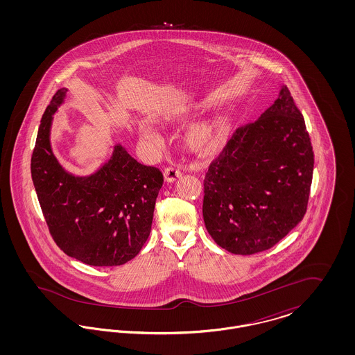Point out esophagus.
I'll use <instances>...</instances> for the list:
<instances>
[{"label":"esophagus","mask_w":355,"mask_h":355,"mask_svg":"<svg viewBox=\"0 0 355 355\" xmlns=\"http://www.w3.org/2000/svg\"><path fill=\"white\" fill-rule=\"evenodd\" d=\"M181 175H182V171L177 168H173V166H169L164 170V177L168 182H175Z\"/></svg>","instance_id":"34e87169"}]
</instances>
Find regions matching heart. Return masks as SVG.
<instances>
[{
  "mask_svg": "<svg viewBox=\"0 0 355 355\" xmlns=\"http://www.w3.org/2000/svg\"><path fill=\"white\" fill-rule=\"evenodd\" d=\"M185 114V112L173 110L170 113H166L164 116V119L168 122H175V121L184 119ZM139 133L144 138H146L149 141H155L158 138L157 132L148 123L139 125ZM222 135H223V123L220 119H205V121L194 123L193 126H190L186 130L185 135H184V144L190 152H209L218 144Z\"/></svg>",
  "mask_w": 355,
  "mask_h": 355,
  "instance_id": "heart-1",
  "label": "heart"
}]
</instances>
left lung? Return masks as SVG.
<instances>
[{
	"mask_svg": "<svg viewBox=\"0 0 355 355\" xmlns=\"http://www.w3.org/2000/svg\"><path fill=\"white\" fill-rule=\"evenodd\" d=\"M314 153L290 90L238 128L205 175L203 220L222 249L269 250L304 220Z\"/></svg>",
	"mask_w": 355,
	"mask_h": 355,
	"instance_id": "obj_1",
	"label": "left lung"
}]
</instances>
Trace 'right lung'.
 I'll return each mask as SVG.
<instances>
[{
	"label": "right lung",
	"mask_w": 355,
	"mask_h": 355,
	"mask_svg": "<svg viewBox=\"0 0 355 355\" xmlns=\"http://www.w3.org/2000/svg\"><path fill=\"white\" fill-rule=\"evenodd\" d=\"M48 105L32 154V180L49 233L64 253L90 266H119L141 252L152 230L164 175L116 146L96 174L76 178L60 166L49 142L51 116L65 97Z\"/></svg>",
	"instance_id": "1"
}]
</instances>
